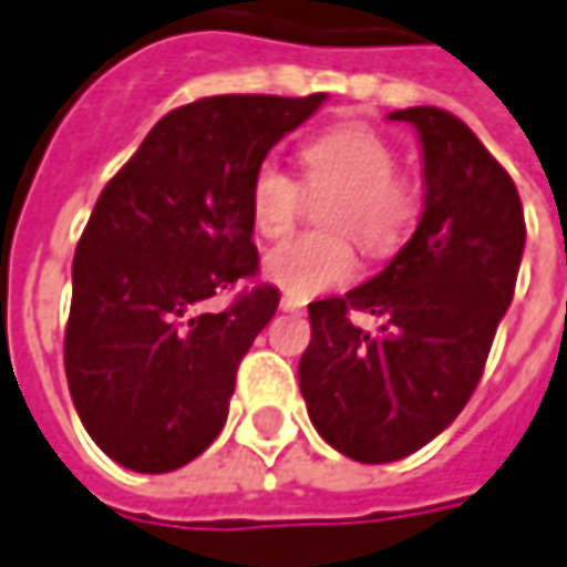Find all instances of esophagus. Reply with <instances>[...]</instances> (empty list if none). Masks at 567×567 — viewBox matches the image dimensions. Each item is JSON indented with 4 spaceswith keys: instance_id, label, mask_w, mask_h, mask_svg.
Returning <instances> with one entry per match:
<instances>
[{
    "instance_id": "1",
    "label": "esophagus",
    "mask_w": 567,
    "mask_h": 567,
    "mask_svg": "<svg viewBox=\"0 0 567 567\" xmlns=\"http://www.w3.org/2000/svg\"><path fill=\"white\" fill-rule=\"evenodd\" d=\"M279 305H282V310H288V313H298V310H305L308 301H305V298H295V295H282Z\"/></svg>"
}]
</instances>
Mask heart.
<instances>
[{
	"label": "heart",
	"mask_w": 567,
	"mask_h": 567,
	"mask_svg": "<svg viewBox=\"0 0 567 567\" xmlns=\"http://www.w3.org/2000/svg\"><path fill=\"white\" fill-rule=\"evenodd\" d=\"M305 193H336L323 225L349 231L371 257L393 254L415 225L419 189L396 171V148L364 126H336L301 148V184L276 164H259L247 189V209L259 237H285L301 218ZM349 235H301L262 259L269 282L295 298H310L355 276Z\"/></svg>",
	"instance_id": "1"
}]
</instances>
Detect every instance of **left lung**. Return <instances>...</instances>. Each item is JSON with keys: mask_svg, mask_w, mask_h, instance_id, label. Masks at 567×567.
<instances>
[{"mask_svg": "<svg viewBox=\"0 0 567 567\" xmlns=\"http://www.w3.org/2000/svg\"><path fill=\"white\" fill-rule=\"evenodd\" d=\"M422 142L425 212L406 247L342 298L308 305L301 396L320 437L358 463L425 447L470 403L524 257V206L476 133L441 107L393 111ZM374 312L381 333L351 323Z\"/></svg>", "mask_w": 567, "mask_h": 567, "instance_id": "8db88e82", "label": "left lung"}]
</instances>
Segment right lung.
I'll use <instances>...</instances> for the list:
<instances>
[{
  "mask_svg": "<svg viewBox=\"0 0 567 567\" xmlns=\"http://www.w3.org/2000/svg\"><path fill=\"white\" fill-rule=\"evenodd\" d=\"M327 94H218L161 116L104 193L72 262L69 393L126 470L171 473L225 429L240 358L279 308L257 276L250 177Z\"/></svg>",
  "mask_w": 567,
  "mask_h": 567,
  "instance_id": "add662e5",
  "label": "right lung"
}]
</instances>
